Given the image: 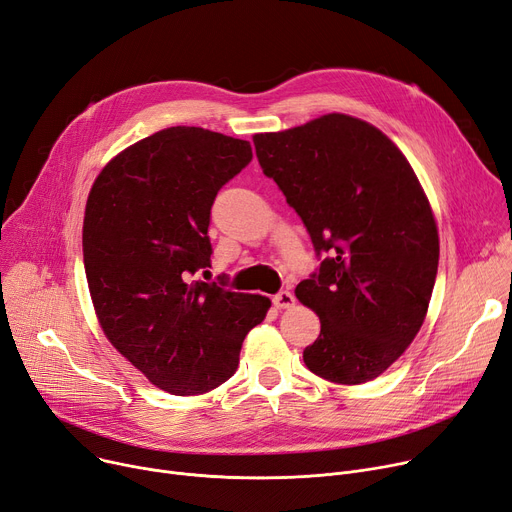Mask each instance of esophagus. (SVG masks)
<instances>
[{"instance_id":"34e87169","label":"esophagus","mask_w":512,"mask_h":512,"mask_svg":"<svg viewBox=\"0 0 512 512\" xmlns=\"http://www.w3.org/2000/svg\"><path fill=\"white\" fill-rule=\"evenodd\" d=\"M274 305L278 309H288L294 305V294L288 290H280L278 294H274Z\"/></svg>"}]
</instances>
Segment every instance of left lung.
I'll return each instance as SVG.
<instances>
[{"instance_id": "left-lung-1", "label": "left lung", "mask_w": 512, "mask_h": 512, "mask_svg": "<svg viewBox=\"0 0 512 512\" xmlns=\"http://www.w3.org/2000/svg\"><path fill=\"white\" fill-rule=\"evenodd\" d=\"M253 143L324 255L294 290L321 321L305 365L334 384L378 378L417 336L438 274V228L411 164L382 130L346 114Z\"/></svg>"}]
</instances>
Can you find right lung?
Wrapping results in <instances>:
<instances>
[{"label": "right lung", "mask_w": 512, "mask_h": 512, "mask_svg": "<svg viewBox=\"0 0 512 512\" xmlns=\"http://www.w3.org/2000/svg\"><path fill=\"white\" fill-rule=\"evenodd\" d=\"M253 159L251 143L172 126L107 164L87 199L85 274L103 334L145 378L191 396L230 380L270 299L193 280L211 263L220 188Z\"/></svg>", "instance_id": "1"}]
</instances>
